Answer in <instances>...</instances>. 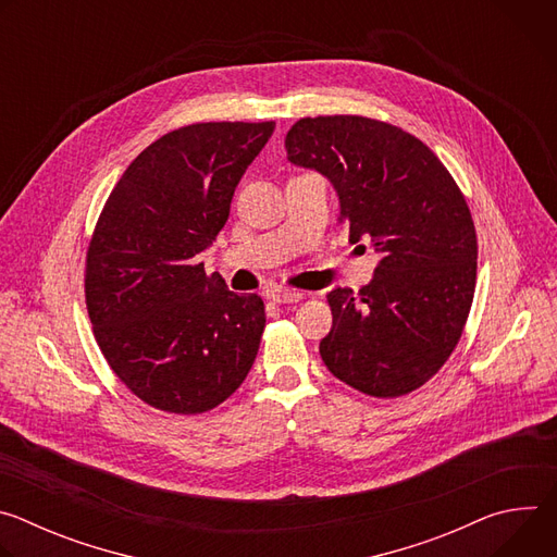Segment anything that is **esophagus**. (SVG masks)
<instances>
[{
  "mask_svg": "<svg viewBox=\"0 0 557 557\" xmlns=\"http://www.w3.org/2000/svg\"><path fill=\"white\" fill-rule=\"evenodd\" d=\"M271 297H273V301H277V304H297V301L304 299V293L284 288V290H275Z\"/></svg>",
  "mask_w": 557,
  "mask_h": 557,
  "instance_id": "34e87169",
  "label": "esophagus"
}]
</instances>
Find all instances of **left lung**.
Instances as JSON below:
<instances>
[{
  "mask_svg": "<svg viewBox=\"0 0 557 557\" xmlns=\"http://www.w3.org/2000/svg\"><path fill=\"white\" fill-rule=\"evenodd\" d=\"M284 145L293 165L331 181L350 243L381 256L357 295L329 293L326 368L379 399L421 387L456 348L473 299L479 245L465 196L425 143L383 121L299 119Z\"/></svg>",
  "mask_w": 557,
  "mask_h": 557,
  "instance_id": "obj_1",
  "label": "left lung"
}]
</instances>
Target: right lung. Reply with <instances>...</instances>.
Masks as SVG:
<instances>
[{
  "label": "right lung",
  "mask_w": 557,
  "mask_h": 557,
  "mask_svg": "<svg viewBox=\"0 0 557 557\" xmlns=\"http://www.w3.org/2000/svg\"><path fill=\"white\" fill-rule=\"evenodd\" d=\"M273 129V121L174 129L134 158L99 215L86 262L95 337L114 374L156 410H213L256 361L264 301L231 293L198 253Z\"/></svg>",
  "instance_id": "obj_1"
}]
</instances>
